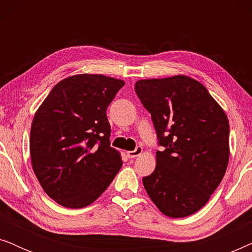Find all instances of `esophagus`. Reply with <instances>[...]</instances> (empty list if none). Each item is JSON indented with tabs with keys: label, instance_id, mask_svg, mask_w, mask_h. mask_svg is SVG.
Listing matches in <instances>:
<instances>
[{
	"label": "esophagus",
	"instance_id": "obj_1",
	"mask_svg": "<svg viewBox=\"0 0 252 252\" xmlns=\"http://www.w3.org/2000/svg\"><path fill=\"white\" fill-rule=\"evenodd\" d=\"M142 151H143V148L142 147H136V149L135 150H133V151H127V156H128V158H135V157H137V156H140L141 154H142Z\"/></svg>",
	"mask_w": 252,
	"mask_h": 252
}]
</instances>
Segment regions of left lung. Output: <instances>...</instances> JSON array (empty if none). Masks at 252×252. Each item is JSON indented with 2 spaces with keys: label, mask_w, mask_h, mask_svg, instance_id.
I'll return each mask as SVG.
<instances>
[{
  "label": "left lung",
  "mask_w": 252,
  "mask_h": 252,
  "mask_svg": "<svg viewBox=\"0 0 252 252\" xmlns=\"http://www.w3.org/2000/svg\"><path fill=\"white\" fill-rule=\"evenodd\" d=\"M135 92L151 113L159 146L156 168L142 179L161 213L184 218L206 204L225 175L229 123L204 86L187 75L143 79Z\"/></svg>",
  "instance_id": "1"
}]
</instances>
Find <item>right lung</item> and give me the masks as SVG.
Instances as JSON below:
<instances>
[{"mask_svg": "<svg viewBox=\"0 0 252 252\" xmlns=\"http://www.w3.org/2000/svg\"><path fill=\"white\" fill-rule=\"evenodd\" d=\"M125 82L102 74H75L51 89L34 115L30 154L46 194L64 208L95 202L123 165L110 147L106 109Z\"/></svg>", "mask_w": 252, "mask_h": 252, "instance_id": "right-lung-1", "label": "right lung"}]
</instances>
